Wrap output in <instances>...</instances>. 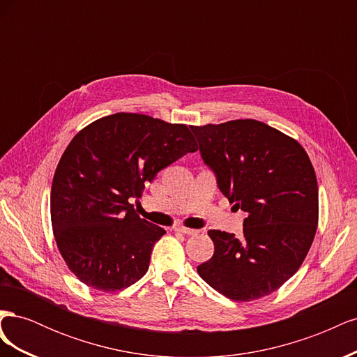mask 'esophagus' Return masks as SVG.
Here are the masks:
<instances>
[{
    "mask_svg": "<svg viewBox=\"0 0 357 357\" xmlns=\"http://www.w3.org/2000/svg\"><path fill=\"white\" fill-rule=\"evenodd\" d=\"M174 231L178 234H183V235H195L198 232V231L190 229V228H181V226H178V228H176Z\"/></svg>",
    "mask_w": 357,
    "mask_h": 357,
    "instance_id": "1",
    "label": "esophagus"
}]
</instances>
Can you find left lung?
I'll return each mask as SVG.
<instances>
[{"mask_svg": "<svg viewBox=\"0 0 357 357\" xmlns=\"http://www.w3.org/2000/svg\"><path fill=\"white\" fill-rule=\"evenodd\" d=\"M190 129L220 192L245 213L241 240L208 231L214 255L198 274L232 301L273 294L298 271L314 240L319 188L311 160L296 139L253 119Z\"/></svg>", "mask_w": 357, "mask_h": 357, "instance_id": "8db88e82", "label": "left lung"}]
</instances>
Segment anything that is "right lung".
Returning a JSON list of instances; mask_svg holds the SVG:
<instances>
[{
  "label": "right lung",
  "instance_id": "add662e5",
  "mask_svg": "<svg viewBox=\"0 0 357 357\" xmlns=\"http://www.w3.org/2000/svg\"><path fill=\"white\" fill-rule=\"evenodd\" d=\"M197 150L186 125L137 113L101 117L71 139L53 176L50 215L63 261L82 283L117 291L147 273L165 229L139 218L129 199Z\"/></svg>",
  "mask_w": 357,
  "mask_h": 357
}]
</instances>
